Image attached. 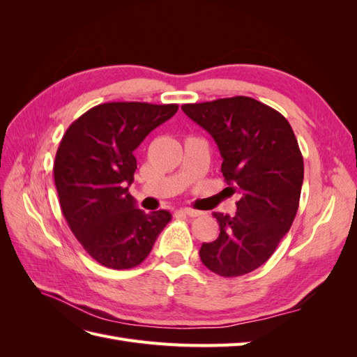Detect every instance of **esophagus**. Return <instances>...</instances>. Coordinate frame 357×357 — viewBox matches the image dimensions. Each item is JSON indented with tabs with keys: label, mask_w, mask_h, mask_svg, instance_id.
Instances as JSON below:
<instances>
[{
	"label": "esophagus",
	"mask_w": 357,
	"mask_h": 357,
	"mask_svg": "<svg viewBox=\"0 0 357 357\" xmlns=\"http://www.w3.org/2000/svg\"><path fill=\"white\" fill-rule=\"evenodd\" d=\"M183 211H185V214H188L189 218H199V215L202 214V211L193 210V208H185V210H183Z\"/></svg>",
	"instance_id": "obj_1"
}]
</instances>
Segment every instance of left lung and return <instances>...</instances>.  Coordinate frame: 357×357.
<instances>
[{"instance_id":"1","label":"left lung","mask_w":357,"mask_h":357,"mask_svg":"<svg viewBox=\"0 0 357 357\" xmlns=\"http://www.w3.org/2000/svg\"><path fill=\"white\" fill-rule=\"evenodd\" d=\"M218 144L222 174L238 190L235 215L213 213L220 234L199 257L220 277L255 271L273 256L299 207L304 159L286 117L250 96L183 104Z\"/></svg>"}]
</instances>
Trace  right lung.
<instances>
[{
  "instance_id": "right-lung-1",
  "label": "right lung",
  "mask_w": 357,
  "mask_h": 357,
  "mask_svg": "<svg viewBox=\"0 0 357 357\" xmlns=\"http://www.w3.org/2000/svg\"><path fill=\"white\" fill-rule=\"evenodd\" d=\"M178 110L177 104L105 102L68 126L53 164L61 211L96 262L112 269L142 264L172 215L137 208L134 150Z\"/></svg>"
}]
</instances>
